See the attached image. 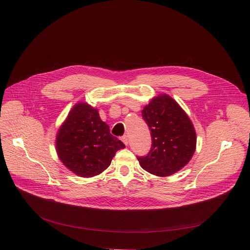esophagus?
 Listing matches in <instances>:
<instances>
[{"label":"esophagus","instance_id":"34e87169","mask_svg":"<svg viewBox=\"0 0 250 250\" xmlns=\"http://www.w3.org/2000/svg\"><path fill=\"white\" fill-rule=\"evenodd\" d=\"M122 141L124 142L125 145H127V144H128V139H127V136H126V135L123 136V137H122Z\"/></svg>","mask_w":250,"mask_h":250}]
</instances>
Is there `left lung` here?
I'll return each instance as SVG.
<instances>
[{
	"label": "left lung",
	"mask_w": 250,
	"mask_h": 250,
	"mask_svg": "<svg viewBox=\"0 0 250 250\" xmlns=\"http://www.w3.org/2000/svg\"><path fill=\"white\" fill-rule=\"evenodd\" d=\"M151 130L152 146L146 156H138L146 171L158 176L171 175L185 167L195 151L194 127L182 108L168 95H159L142 110Z\"/></svg>",
	"instance_id": "left-lung-1"
}]
</instances>
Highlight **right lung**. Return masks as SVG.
I'll use <instances>...</instances> for the list:
<instances>
[{
  "mask_svg": "<svg viewBox=\"0 0 250 250\" xmlns=\"http://www.w3.org/2000/svg\"><path fill=\"white\" fill-rule=\"evenodd\" d=\"M125 147L100 120L98 110L83 102L73 107L57 136L60 159L82 177L100 174L110 165L115 153Z\"/></svg>",
  "mask_w": 250,
  "mask_h": 250,
  "instance_id": "obj_1",
  "label": "right lung"
}]
</instances>
